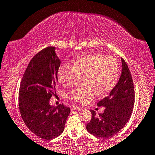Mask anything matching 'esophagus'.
Instances as JSON below:
<instances>
[{
    "mask_svg": "<svg viewBox=\"0 0 155 155\" xmlns=\"http://www.w3.org/2000/svg\"><path fill=\"white\" fill-rule=\"evenodd\" d=\"M71 109L72 110H81V107H78V106H72L71 107Z\"/></svg>",
    "mask_w": 155,
    "mask_h": 155,
    "instance_id": "esophagus-1",
    "label": "esophagus"
}]
</instances>
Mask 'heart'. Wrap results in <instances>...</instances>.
Wrapping results in <instances>:
<instances>
[{
	"mask_svg": "<svg viewBox=\"0 0 155 155\" xmlns=\"http://www.w3.org/2000/svg\"><path fill=\"white\" fill-rule=\"evenodd\" d=\"M119 77V64L113 57L93 53L75 60L70 65L62 64L58 72V81L64 86L72 84L78 78H83L86 87L73 89L68 97L84 104L92 99L94 94L99 96L110 92Z\"/></svg>",
	"mask_w": 155,
	"mask_h": 155,
	"instance_id": "b5f03b06",
	"label": "heart"
}]
</instances>
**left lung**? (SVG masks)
Returning a JSON list of instances; mask_svg holds the SVG:
<instances>
[{
  "label": "left lung",
  "mask_w": 155,
  "mask_h": 155,
  "mask_svg": "<svg viewBox=\"0 0 155 155\" xmlns=\"http://www.w3.org/2000/svg\"><path fill=\"white\" fill-rule=\"evenodd\" d=\"M120 78L110 95L100 100L98 107H104V112L96 114L91 110L92 117L86 129L93 136L109 138L118 133L129 120L135 102L134 81L128 65L121 58Z\"/></svg>",
  "instance_id": "left-lung-1"
}]
</instances>
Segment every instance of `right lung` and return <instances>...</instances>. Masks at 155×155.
<instances>
[{
  "mask_svg": "<svg viewBox=\"0 0 155 155\" xmlns=\"http://www.w3.org/2000/svg\"><path fill=\"white\" fill-rule=\"evenodd\" d=\"M49 46L35 55L24 74L19 91V108L27 128L37 136L51 140L64 130L70 113L64 104L50 105L55 95L60 60Z\"/></svg>",
  "mask_w": 155,
  "mask_h": 155,
  "instance_id": "right-lung-1",
  "label": "right lung"
}]
</instances>
